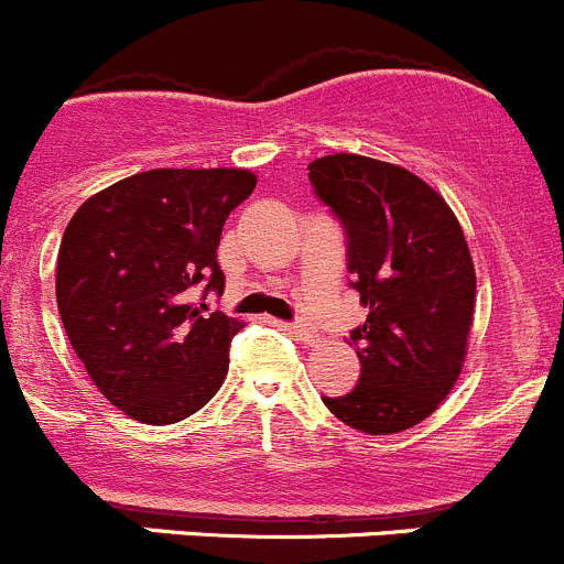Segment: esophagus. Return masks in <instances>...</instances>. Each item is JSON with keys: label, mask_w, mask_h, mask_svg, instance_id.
I'll list each match as a JSON object with an SVG mask.
<instances>
[{"label": "esophagus", "mask_w": 564, "mask_h": 564, "mask_svg": "<svg viewBox=\"0 0 564 564\" xmlns=\"http://www.w3.org/2000/svg\"><path fill=\"white\" fill-rule=\"evenodd\" d=\"M290 328H293V334H295V337H299L304 345H315V343H317V328L312 326V323L301 321V323H293V326H290Z\"/></svg>", "instance_id": "esophagus-1"}]
</instances>
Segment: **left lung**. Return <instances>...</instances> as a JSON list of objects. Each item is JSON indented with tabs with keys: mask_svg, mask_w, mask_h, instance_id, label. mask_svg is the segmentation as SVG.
I'll return each instance as SVG.
<instances>
[{
	"mask_svg": "<svg viewBox=\"0 0 564 564\" xmlns=\"http://www.w3.org/2000/svg\"><path fill=\"white\" fill-rule=\"evenodd\" d=\"M310 181L348 232L350 284L370 310L350 332L359 383L323 403L370 436L409 431L464 370L477 301L469 243L442 194L398 164L334 153L312 161Z\"/></svg>",
	"mask_w": 564,
	"mask_h": 564,
	"instance_id": "left-lung-1",
	"label": "left lung"
}]
</instances>
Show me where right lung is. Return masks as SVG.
<instances>
[{
	"instance_id": "add662e5",
	"label": "right lung",
	"mask_w": 564,
	"mask_h": 564,
	"mask_svg": "<svg viewBox=\"0 0 564 564\" xmlns=\"http://www.w3.org/2000/svg\"><path fill=\"white\" fill-rule=\"evenodd\" d=\"M254 186L249 170H148L93 194L65 227V334L98 392L131 420L181 422L225 383L243 323L210 312L194 284L225 290L221 227Z\"/></svg>"
}]
</instances>
